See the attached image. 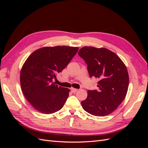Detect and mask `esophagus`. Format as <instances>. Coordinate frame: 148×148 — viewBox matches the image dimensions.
Wrapping results in <instances>:
<instances>
[{
	"mask_svg": "<svg viewBox=\"0 0 148 148\" xmlns=\"http://www.w3.org/2000/svg\"><path fill=\"white\" fill-rule=\"evenodd\" d=\"M77 90H78V89H75V88H71V92H73V93H75L76 92H77Z\"/></svg>",
	"mask_w": 148,
	"mask_h": 148,
	"instance_id": "esophagus-1",
	"label": "esophagus"
}]
</instances>
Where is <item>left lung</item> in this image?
Returning a JSON list of instances; mask_svg holds the SVG:
<instances>
[{"mask_svg": "<svg viewBox=\"0 0 148 148\" xmlns=\"http://www.w3.org/2000/svg\"><path fill=\"white\" fill-rule=\"evenodd\" d=\"M78 55L87 64L90 78H99L98 90H88L82 106L87 112L103 117L117 109L126 96L129 77L119 57L106 48L83 47Z\"/></svg>", "mask_w": 148, "mask_h": 148, "instance_id": "1", "label": "left lung"}]
</instances>
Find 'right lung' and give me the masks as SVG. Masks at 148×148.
<instances>
[{"label": "right lung", "instance_id": "right-lung-1", "mask_svg": "<svg viewBox=\"0 0 148 148\" xmlns=\"http://www.w3.org/2000/svg\"><path fill=\"white\" fill-rule=\"evenodd\" d=\"M78 51L69 46L45 47L35 51L26 60L20 84L26 99L40 112L50 114L60 110L70 89L53 82Z\"/></svg>", "mask_w": 148, "mask_h": 148}]
</instances>
